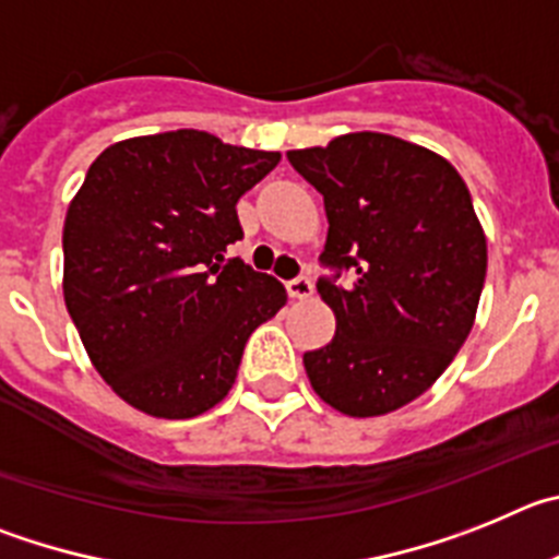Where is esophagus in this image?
Segmentation results:
<instances>
[{
	"label": "esophagus",
	"instance_id": "esophagus-1",
	"mask_svg": "<svg viewBox=\"0 0 559 559\" xmlns=\"http://www.w3.org/2000/svg\"><path fill=\"white\" fill-rule=\"evenodd\" d=\"M311 289H314V286H311L309 275H298V278L286 281V292H289L292 300H306L311 295Z\"/></svg>",
	"mask_w": 559,
	"mask_h": 559
}]
</instances>
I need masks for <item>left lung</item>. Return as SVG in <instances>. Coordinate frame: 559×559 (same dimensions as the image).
<instances>
[{"label": "left lung", "instance_id": "8db88e82", "mask_svg": "<svg viewBox=\"0 0 559 559\" xmlns=\"http://www.w3.org/2000/svg\"><path fill=\"white\" fill-rule=\"evenodd\" d=\"M286 158L323 194L329 217L320 264L334 275L317 292L336 334L304 354L311 386L342 415L401 409L474 329L487 239L465 180L442 155L367 130Z\"/></svg>", "mask_w": 559, "mask_h": 559}]
</instances>
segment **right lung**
I'll return each mask as SVG.
<instances>
[{
	"mask_svg": "<svg viewBox=\"0 0 559 559\" xmlns=\"http://www.w3.org/2000/svg\"><path fill=\"white\" fill-rule=\"evenodd\" d=\"M281 153L203 130L110 144L63 223V298L97 373L167 420L228 395L248 336L286 304L273 275L225 259L242 239L236 203Z\"/></svg>",
	"mask_w": 559,
	"mask_h": 559,
	"instance_id": "right-lung-1",
	"label": "right lung"
}]
</instances>
